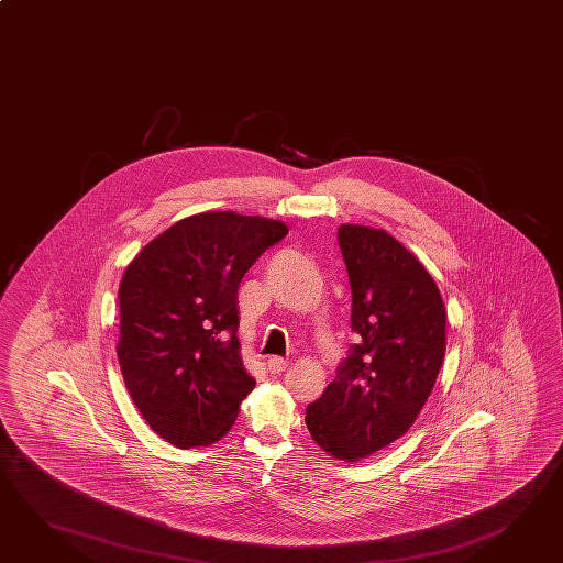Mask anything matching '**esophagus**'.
<instances>
[{
  "label": "esophagus",
  "instance_id": "1",
  "mask_svg": "<svg viewBox=\"0 0 563 563\" xmlns=\"http://www.w3.org/2000/svg\"><path fill=\"white\" fill-rule=\"evenodd\" d=\"M287 365H289V362L284 360V357H277V355L267 360V369H269L272 374H279V372H284Z\"/></svg>",
  "mask_w": 563,
  "mask_h": 563
}]
</instances>
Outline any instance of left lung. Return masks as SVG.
Returning <instances> with one entry per match:
<instances>
[{
  "label": "left lung",
  "mask_w": 563,
  "mask_h": 563,
  "mask_svg": "<svg viewBox=\"0 0 563 563\" xmlns=\"http://www.w3.org/2000/svg\"><path fill=\"white\" fill-rule=\"evenodd\" d=\"M338 242L357 343L306 408V426L323 452L357 462L418 419L445 355L448 311L430 272L386 230L345 223Z\"/></svg>",
  "instance_id": "obj_1"
}]
</instances>
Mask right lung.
Masks as SVG:
<instances>
[{
	"label": "right lung",
	"instance_id": "1",
	"mask_svg": "<svg viewBox=\"0 0 563 563\" xmlns=\"http://www.w3.org/2000/svg\"><path fill=\"white\" fill-rule=\"evenodd\" d=\"M284 221L206 211L147 243L120 284L118 360L150 428L176 448L232 430L255 387L240 355L238 289Z\"/></svg>",
	"mask_w": 563,
	"mask_h": 563
}]
</instances>
